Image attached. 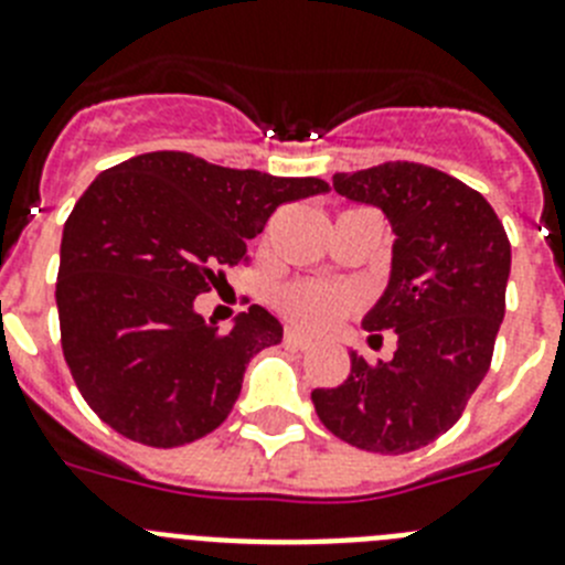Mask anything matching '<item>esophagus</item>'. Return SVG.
<instances>
[{
  "mask_svg": "<svg viewBox=\"0 0 565 565\" xmlns=\"http://www.w3.org/2000/svg\"><path fill=\"white\" fill-rule=\"evenodd\" d=\"M286 342L294 344V348H308V344H311V337L299 331V328H286Z\"/></svg>",
  "mask_w": 565,
  "mask_h": 565,
  "instance_id": "esophagus-1",
  "label": "esophagus"
}]
</instances>
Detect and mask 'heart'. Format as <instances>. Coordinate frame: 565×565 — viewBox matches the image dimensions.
<instances>
[{"mask_svg": "<svg viewBox=\"0 0 565 565\" xmlns=\"http://www.w3.org/2000/svg\"><path fill=\"white\" fill-rule=\"evenodd\" d=\"M277 302L282 313L294 319L297 326L322 331V328L333 326L337 319H342L344 313H351L359 306V297L351 288L302 279V282H291V286L282 288Z\"/></svg>", "mask_w": 565, "mask_h": 565, "instance_id": "obj_1", "label": "heart"}]
</instances>
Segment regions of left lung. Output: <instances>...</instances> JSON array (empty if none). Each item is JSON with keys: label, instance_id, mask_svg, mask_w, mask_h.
Returning a JSON list of instances; mask_svg holds the SVG:
<instances>
[{"label": "left lung", "instance_id": "1", "mask_svg": "<svg viewBox=\"0 0 565 565\" xmlns=\"http://www.w3.org/2000/svg\"><path fill=\"white\" fill-rule=\"evenodd\" d=\"M344 198L379 206L393 232L387 291L362 326L396 331L391 362L351 353L339 387L311 393L319 422L351 447L402 456L461 418L492 362L512 252L483 194L411 161L333 174Z\"/></svg>", "mask_w": 565, "mask_h": 565}]
</instances>
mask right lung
Here are the masks:
<instances>
[{"label":"right lung","mask_w":565,"mask_h":565,"mask_svg":"<svg viewBox=\"0 0 565 565\" xmlns=\"http://www.w3.org/2000/svg\"><path fill=\"white\" fill-rule=\"evenodd\" d=\"M328 192L319 178L147 152L89 183L62 234V351L84 402L124 438L181 447L232 413L254 353L282 326L252 306L221 333L194 311L277 206Z\"/></svg>","instance_id":"right-lung-1"}]
</instances>
